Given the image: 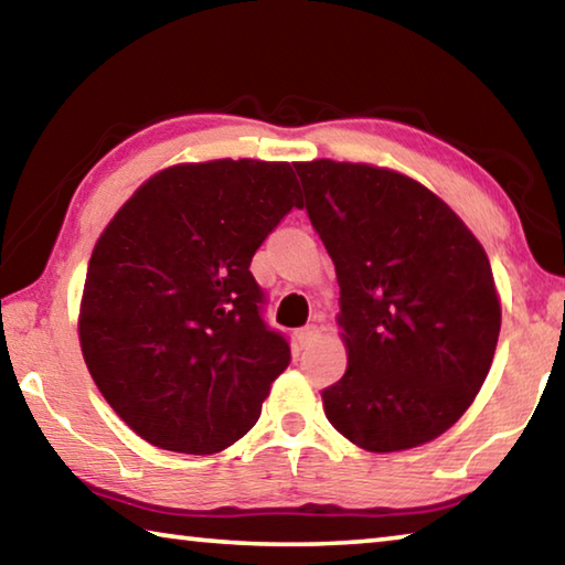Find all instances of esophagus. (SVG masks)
Returning a JSON list of instances; mask_svg holds the SVG:
<instances>
[{
	"label": "esophagus",
	"instance_id": "esophagus-1",
	"mask_svg": "<svg viewBox=\"0 0 565 565\" xmlns=\"http://www.w3.org/2000/svg\"><path fill=\"white\" fill-rule=\"evenodd\" d=\"M317 339H319V327H313V323H311V327H303V329L296 331V343H299L301 349L311 347V343Z\"/></svg>",
	"mask_w": 565,
	"mask_h": 565
}]
</instances>
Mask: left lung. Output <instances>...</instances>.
<instances>
[{"label": "left lung", "mask_w": 565, "mask_h": 565, "mask_svg": "<svg viewBox=\"0 0 565 565\" xmlns=\"http://www.w3.org/2000/svg\"><path fill=\"white\" fill-rule=\"evenodd\" d=\"M294 169L341 286L349 369L321 391L327 418L374 454L434 441L471 406L499 343L489 256L414 179L331 159Z\"/></svg>", "instance_id": "obj_1"}]
</instances>
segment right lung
Masks as SVG:
<instances>
[{"mask_svg":"<svg viewBox=\"0 0 565 565\" xmlns=\"http://www.w3.org/2000/svg\"><path fill=\"white\" fill-rule=\"evenodd\" d=\"M284 161L218 159L151 177L94 246L79 341L107 404L145 441L206 456L262 416L291 349L248 271L299 206Z\"/></svg>","mask_w":565,"mask_h":565,"instance_id":"obj_1","label":"right lung"}]
</instances>
